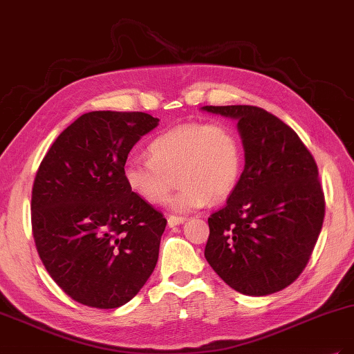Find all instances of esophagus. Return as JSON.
Returning <instances> with one entry per match:
<instances>
[{
	"mask_svg": "<svg viewBox=\"0 0 354 354\" xmlns=\"http://www.w3.org/2000/svg\"><path fill=\"white\" fill-rule=\"evenodd\" d=\"M185 217H177V216H169L168 217V226L169 227H176V226H178V224H181V223H185Z\"/></svg>",
	"mask_w": 354,
	"mask_h": 354,
	"instance_id": "esophagus-1",
	"label": "esophagus"
}]
</instances>
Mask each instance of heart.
<instances>
[{"mask_svg":"<svg viewBox=\"0 0 354 354\" xmlns=\"http://www.w3.org/2000/svg\"><path fill=\"white\" fill-rule=\"evenodd\" d=\"M151 158L131 156L124 162L127 187L151 205L162 203L176 185L181 189L168 201L171 209L190 212L211 198L227 196L242 169V149L232 128L223 122H187L155 137Z\"/></svg>","mask_w":354,"mask_h":354,"instance_id":"heart-1","label":"heart"}]
</instances>
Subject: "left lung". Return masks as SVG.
I'll use <instances>...</instances> for the list:
<instances>
[{
  "label": "left lung",
  "mask_w": 354,
  "mask_h": 354,
  "mask_svg": "<svg viewBox=\"0 0 354 354\" xmlns=\"http://www.w3.org/2000/svg\"><path fill=\"white\" fill-rule=\"evenodd\" d=\"M233 118L245 168L227 203L208 218L205 259L245 295H269L301 274L325 217L316 160L291 127L248 104L203 106Z\"/></svg>",
  "instance_id": "left-lung-1"
}]
</instances>
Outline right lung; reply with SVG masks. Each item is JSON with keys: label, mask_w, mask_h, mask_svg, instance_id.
Wrapping results in <instances>:
<instances>
[{"label": "right lung", "mask_w": 354, "mask_h": 354, "mask_svg": "<svg viewBox=\"0 0 354 354\" xmlns=\"http://www.w3.org/2000/svg\"><path fill=\"white\" fill-rule=\"evenodd\" d=\"M158 122L145 112L84 113L41 160L30 201L37 251L84 306H124L155 269L167 220L127 187L122 168Z\"/></svg>", "instance_id": "add662e5"}]
</instances>
